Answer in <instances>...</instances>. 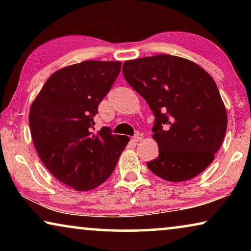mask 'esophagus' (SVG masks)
<instances>
[{
    "label": "esophagus",
    "mask_w": 251,
    "mask_h": 251,
    "mask_svg": "<svg viewBox=\"0 0 251 251\" xmlns=\"http://www.w3.org/2000/svg\"><path fill=\"white\" fill-rule=\"evenodd\" d=\"M143 139V135L142 133H136L135 136L132 137V142L133 143H138V142H140V140Z\"/></svg>",
    "instance_id": "34e87169"
}]
</instances>
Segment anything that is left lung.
<instances>
[{"label": "left lung", "mask_w": 251, "mask_h": 251, "mask_svg": "<svg viewBox=\"0 0 251 251\" xmlns=\"http://www.w3.org/2000/svg\"><path fill=\"white\" fill-rule=\"evenodd\" d=\"M126 82L155 116L159 156L147 167L179 183L201 174L215 159L227 128V113L214 78L185 58L156 54L125 61Z\"/></svg>", "instance_id": "1"}]
</instances>
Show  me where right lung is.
Returning <instances> with one entry per match:
<instances>
[{
	"label": "right lung",
	"mask_w": 251,
	"mask_h": 251,
	"mask_svg": "<svg viewBox=\"0 0 251 251\" xmlns=\"http://www.w3.org/2000/svg\"><path fill=\"white\" fill-rule=\"evenodd\" d=\"M121 71V61L88 60L51 75L29 109L30 135L41 161L75 191H90L111 176L129 137L95 130V115Z\"/></svg>",
	"instance_id": "add662e5"
}]
</instances>
